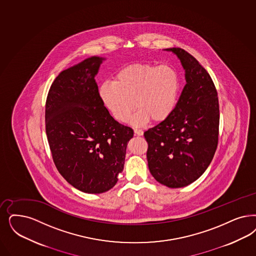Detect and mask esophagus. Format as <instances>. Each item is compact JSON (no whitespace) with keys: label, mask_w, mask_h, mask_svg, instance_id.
<instances>
[{"label":"esophagus","mask_w":256,"mask_h":256,"mask_svg":"<svg viewBox=\"0 0 256 256\" xmlns=\"http://www.w3.org/2000/svg\"><path fill=\"white\" fill-rule=\"evenodd\" d=\"M134 133H135V135H137V136H142L144 132H142V130H134Z\"/></svg>","instance_id":"34e87169"}]
</instances>
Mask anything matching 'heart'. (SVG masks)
<instances>
[{
  "label": "heart",
  "mask_w": 256,
  "mask_h": 256,
  "mask_svg": "<svg viewBox=\"0 0 256 256\" xmlns=\"http://www.w3.org/2000/svg\"><path fill=\"white\" fill-rule=\"evenodd\" d=\"M180 92V80L168 65L135 63L126 66L115 76L114 83L105 82L99 96L108 112L118 122H124L135 108L130 124L142 126L150 120L162 123L176 108Z\"/></svg>",
  "instance_id": "obj_1"
}]
</instances>
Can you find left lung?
<instances>
[{
  "label": "left lung",
  "instance_id": "left-lung-1",
  "mask_svg": "<svg viewBox=\"0 0 256 256\" xmlns=\"http://www.w3.org/2000/svg\"><path fill=\"white\" fill-rule=\"evenodd\" d=\"M176 54L186 84L172 115L144 133L151 175L169 188L189 186L202 175L214 158L218 140L220 106L210 74L182 48Z\"/></svg>",
  "mask_w": 256,
  "mask_h": 256
}]
</instances>
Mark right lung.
Instances as JSON below:
<instances>
[{
    "label": "right lung",
    "mask_w": 256,
    "mask_h": 256,
    "mask_svg": "<svg viewBox=\"0 0 256 256\" xmlns=\"http://www.w3.org/2000/svg\"><path fill=\"white\" fill-rule=\"evenodd\" d=\"M104 60L94 56L62 70L45 106L54 162L70 186L88 194L116 184L133 137L132 128L115 121L99 96L96 76Z\"/></svg>",
    "instance_id": "1"
}]
</instances>
